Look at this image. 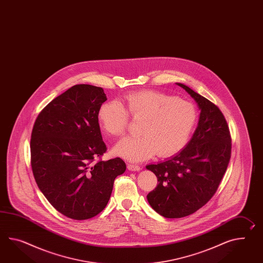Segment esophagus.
Instances as JSON below:
<instances>
[{
    "label": "esophagus",
    "instance_id": "34e87169",
    "mask_svg": "<svg viewBox=\"0 0 263 263\" xmlns=\"http://www.w3.org/2000/svg\"><path fill=\"white\" fill-rule=\"evenodd\" d=\"M127 168L130 171H140L141 169L140 165H135V164H127Z\"/></svg>",
    "mask_w": 263,
    "mask_h": 263
}]
</instances>
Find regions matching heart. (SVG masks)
Segmentation results:
<instances>
[{
    "label": "heart",
    "mask_w": 263,
    "mask_h": 263,
    "mask_svg": "<svg viewBox=\"0 0 263 263\" xmlns=\"http://www.w3.org/2000/svg\"><path fill=\"white\" fill-rule=\"evenodd\" d=\"M129 114L142 120L141 136L126 138L115 147V153L131 161L146 160L153 155L165 158L185 146L197 122L192 103L154 90H142L124 97L123 103L109 102L99 110L103 130L112 136L125 133Z\"/></svg>",
    "instance_id": "heart-1"
}]
</instances>
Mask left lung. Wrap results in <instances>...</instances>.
I'll use <instances>...</instances> for the list:
<instances>
[{"instance_id": "obj_1", "label": "left lung", "mask_w": 263, "mask_h": 263, "mask_svg": "<svg viewBox=\"0 0 263 263\" xmlns=\"http://www.w3.org/2000/svg\"><path fill=\"white\" fill-rule=\"evenodd\" d=\"M177 84L198 103L200 114L184 149L166 161L146 166L158 179L148 202L168 218L189 216L212 199L226 172L232 148L229 127L218 106L184 84Z\"/></svg>"}]
</instances>
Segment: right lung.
Returning <instances> with one entry per match:
<instances>
[{
	"label": "right lung",
	"instance_id": "right-lung-1",
	"mask_svg": "<svg viewBox=\"0 0 263 263\" xmlns=\"http://www.w3.org/2000/svg\"><path fill=\"white\" fill-rule=\"evenodd\" d=\"M106 100L102 87L76 84L48 103L33 126V176L52 206L72 219L103 211L126 169L121 158L102 160L107 148L98 116Z\"/></svg>",
	"mask_w": 263,
	"mask_h": 263
}]
</instances>
